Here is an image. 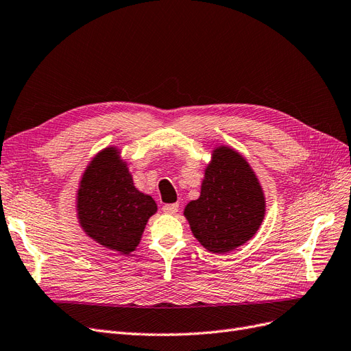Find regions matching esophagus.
Wrapping results in <instances>:
<instances>
[{"mask_svg":"<svg viewBox=\"0 0 351 351\" xmlns=\"http://www.w3.org/2000/svg\"><path fill=\"white\" fill-rule=\"evenodd\" d=\"M178 210H179L178 202H176V204H165L163 206V211L166 214H175V213H178Z\"/></svg>","mask_w":351,"mask_h":351,"instance_id":"esophagus-1","label":"esophagus"}]
</instances>
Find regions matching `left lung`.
<instances>
[{"label": "left lung", "mask_w": 351, "mask_h": 351, "mask_svg": "<svg viewBox=\"0 0 351 351\" xmlns=\"http://www.w3.org/2000/svg\"><path fill=\"white\" fill-rule=\"evenodd\" d=\"M184 216L195 239L213 254L251 241L265 217V195L251 165L229 145H217L204 169L199 198Z\"/></svg>", "instance_id": "8db88e82"}]
</instances>
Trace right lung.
<instances>
[{"label":"right lung","mask_w":351,"mask_h":351,"mask_svg":"<svg viewBox=\"0 0 351 351\" xmlns=\"http://www.w3.org/2000/svg\"><path fill=\"white\" fill-rule=\"evenodd\" d=\"M83 232L110 251L130 255L137 250L156 201L134 186L128 163L117 145L105 147L86 166L75 195Z\"/></svg>","instance_id":"add662e5"}]
</instances>
